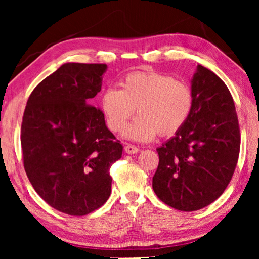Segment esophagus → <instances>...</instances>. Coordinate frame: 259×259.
<instances>
[{
	"instance_id": "obj_1",
	"label": "esophagus",
	"mask_w": 259,
	"mask_h": 259,
	"mask_svg": "<svg viewBox=\"0 0 259 259\" xmlns=\"http://www.w3.org/2000/svg\"><path fill=\"white\" fill-rule=\"evenodd\" d=\"M138 151H139V148H138L137 146H134V145H132V144H127L125 146V152L128 154H134V153H137Z\"/></svg>"
}]
</instances>
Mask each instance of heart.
Wrapping results in <instances>:
<instances>
[{
  "label": "heart",
  "instance_id": "heart-1",
  "mask_svg": "<svg viewBox=\"0 0 259 259\" xmlns=\"http://www.w3.org/2000/svg\"><path fill=\"white\" fill-rule=\"evenodd\" d=\"M122 90L111 87L101 98V108L112 132L125 128L128 139L150 141L169 137L185 125L193 108V91L186 81L157 72H134L123 77Z\"/></svg>",
  "mask_w": 259,
  "mask_h": 259
}]
</instances>
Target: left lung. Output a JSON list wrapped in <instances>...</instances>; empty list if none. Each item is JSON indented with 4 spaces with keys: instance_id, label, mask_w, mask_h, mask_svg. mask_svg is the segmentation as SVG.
Instances as JSON below:
<instances>
[{
    "instance_id": "obj_1",
    "label": "left lung",
    "mask_w": 259,
    "mask_h": 259,
    "mask_svg": "<svg viewBox=\"0 0 259 259\" xmlns=\"http://www.w3.org/2000/svg\"><path fill=\"white\" fill-rule=\"evenodd\" d=\"M193 108L176 136L157 148L152 186L162 203L179 211L200 210L219 198L235 172L240 131L229 88L198 66L192 79Z\"/></svg>"
}]
</instances>
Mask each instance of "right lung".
<instances>
[{"label": "right lung", "instance_id": "add662e5", "mask_svg": "<svg viewBox=\"0 0 259 259\" xmlns=\"http://www.w3.org/2000/svg\"><path fill=\"white\" fill-rule=\"evenodd\" d=\"M105 63H65L29 95L21 125L24 171L38 196L70 215H86L111 196L109 168L122 145L91 105Z\"/></svg>", "mask_w": 259, "mask_h": 259}]
</instances>
